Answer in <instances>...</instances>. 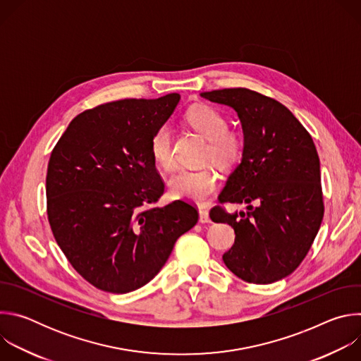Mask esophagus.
Returning a JSON list of instances; mask_svg holds the SVG:
<instances>
[{
	"mask_svg": "<svg viewBox=\"0 0 361 361\" xmlns=\"http://www.w3.org/2000/svg\"><path fill=\"white\" fill-rule=\"evenodd\" d=\"M198 221L201 223V224H207V223H212V220H210V216H209V212L205 210V209H198Z\"/></svg>",
	"mask_w": 361,
	"mask_h": 361,
	"instance_id": "1",
	"label": "esophagus"
}]
</instances>
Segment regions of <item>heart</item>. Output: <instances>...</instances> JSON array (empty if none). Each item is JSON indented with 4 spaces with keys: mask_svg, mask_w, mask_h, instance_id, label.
I'll return each instance as SVG.
<instances>
[{
    "mask_svg": "<svg viewBox=\"0 0 361 361\" xmlns=\"http://www.w3.org/2000/svg\"><path fill=\"white\" fill-rule=\"evenodd\" d=\"M188 124L209 140L205 149V159L219 167L227 169L234 166L244 149L241 134L228 131L227 118L216 109L209 106H198L187 113ZM149 151L152 159L161 167L170 170L174 166L173 152V130L169 124H161L149 138ZM220 185L219 174L207 167L198 170H180L170 180V190L174 197L190 200L197 204L207 201L216 194Z\"/></svg>",
    "mask_w": 361,
    "mask_h": 361,
    "instance_id": "obj_1",
    "label": "heart"
}]
</instances>
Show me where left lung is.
<instances>
[{"label":"left lung","mask_w":361,"mask_h":361,"mask_svg":"<svg viewBox=\"0 0 361 361\" xmlns=\"http://www.w3.org/2000/svg\"><path fill=\"white\" fill-rule=\"evenodd\" d=\"M201 97L235 110L244 134L243 159L219 200L244 202L247 212L230 214L220 205L210 212L235 233L223 262L247 283L279 281L304 260L324 216L313 138L281 102L260 92L224 88Z\"/></svg>","instance_id":"1"}]
</instances>
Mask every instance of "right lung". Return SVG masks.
<instances>
[{
	"instance_id": "add662e5",
	"label": "right lung",
	"mask_w": 361,
	"mask_h": 361,
	"mask_svg": "<svg viewBox=\"0 0 361 361\" xmlns=\"http://www.w3.org/2000/svg\"><path fill=\"white\" fill-rule=\"evenodd\" d=\"M180 101L127 98L78 114L48 161L47 214L75 271L94 287L124 294L151 281L177 238L198 221L177 200L156 202L164 181L149 151L152 133Z\"/></svg>"
}]
</instances>
